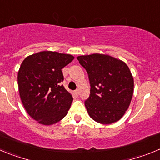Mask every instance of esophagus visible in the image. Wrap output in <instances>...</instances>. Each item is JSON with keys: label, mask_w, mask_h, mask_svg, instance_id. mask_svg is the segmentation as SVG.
Here are the masks:
<instances>
[{"label": "esophagus", "mask_w": 160, "mask_h": 160, "mask_svg": "<svg viewBox=\"0 0 160 160\" xmlns=\"http://www.w3.org/2000/svg\"><path fill=\"white\" fill-rule=\"evenodd\" d=\"M75 94H77V95H78V94H79V91H78V90H75Z\"/></svg>", "instance_id": "1"}]
</instances>
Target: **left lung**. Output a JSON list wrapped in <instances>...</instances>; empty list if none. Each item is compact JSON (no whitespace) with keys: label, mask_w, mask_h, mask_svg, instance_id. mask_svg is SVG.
I'll list each match as a JSON object with an SVG mask.
<instances>
[{"label":"left lung","mask_w":160,"mask_h":160,"mask_svg":"<svg viewBox=\"0 0 160 160\" xmlns=\"http://www.w3.org/2000/svg\"><path fill=\"white\" fill-rule=\"evenodd\" d=\"M86 69L90 94L85 102L89 115L98 123L111 124L122 118L131 103L134 79L122 60L102 53L77 57Z\"/></svg>","instance_id":"8db88e82"}]
</instances>
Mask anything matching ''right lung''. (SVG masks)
Wrapping results in <instances>:
<instances>
[{"mask_svg": "<svg viewBox=\"0 0 160 160\" xmlns=\"http://www.w3.org/2000/svg\"><path fill=\"white\" fill-rule=\"evenodd\" d=\"M73 58L67 53L42 51L22 62L18 73L20 98L38 123L53 125L67 114L73 97L60 82L64 79L62 69Z\"/></svg>", "mask_w": 160, "mask_h": 160, "instance_id": "add662e5", "label": "right lung"}]
</instances>
